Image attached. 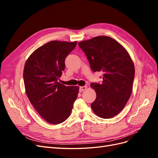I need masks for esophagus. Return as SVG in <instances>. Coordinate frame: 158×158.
I'll return each mask as SVG.
<instances>
[{"mask_svg":"<svg viewBox=\"0 0 158 158\" xmlns=\"http://www.w3.org/2000/svg\"><path fill=\"white\" fill-rule=\"evenodd\" d=\"M86 88H87V86H80L79 88V90H80V92H83V91H84Z\"/></svg>","mask_w":158,"mask_h":158,"instance_id":"obj_1","label":"esophagus"}]
</instances>
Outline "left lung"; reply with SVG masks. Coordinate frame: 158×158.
<instances>
[{"label": "left lung", "mask_w": 158, "mask_h": 158, "mask_svg": "<svg viewBox=\"0 0 158 158\" xmlns=\"http://www.w3.org/2000/svg\"><path fill=\"white\" fill-rule=\"evenodd\" d=\"M94 72H102V83L90 84L96 93L91 103L98 117L110 118L120 113L130 98L135 77V65L127 51L108 36H97L78 43Z\"/></svg>", "instance_id": "left-lung-1"}]
</instances>
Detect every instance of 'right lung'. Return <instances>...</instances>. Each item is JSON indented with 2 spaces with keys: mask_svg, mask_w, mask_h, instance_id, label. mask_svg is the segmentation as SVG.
I'll return each instance as SVG.
<instances>
[{
  "mask_svg": "<svg viewBox=\"0 0 158 158\" xmlns=\"http://www.w3.org/2000/svg\"><path fill=\"white\" fill-rule=\"evenodd\" d=\"M77 41H51L33 51L27 59L23 77L27 96L47 122L58 125L69 118L79 87L57 82L65 68L66 57Z\"/></svg>",
  "mask_w": 158,
  "mask_h": 158,
  "instance_id": "add662e5",
  "label": "right lung"
}]
</instances>
